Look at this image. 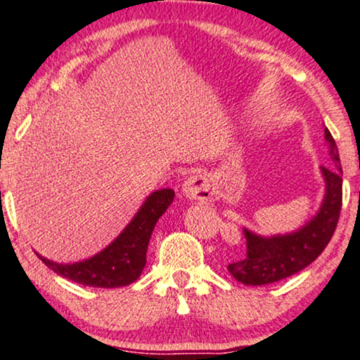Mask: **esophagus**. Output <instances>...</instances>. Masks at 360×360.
<instances>
[{
    "mask_svg": "<svg viewBox=\"0 0 360 360\" xmlns=\"http://www.w3.org/2000/svg\"><path fill=\"white\" fill-rule=\"evenodd\" d=\"M184 193L190 200L198 202H210L214 197L212 184H210L209 176L202 175V173H195L184 184Z\"/></svg>",
    "mask_w": 360,
    "mask_h": 360,
    "instance_id": "1",
    "label": "esophagus"
}]
</instances>
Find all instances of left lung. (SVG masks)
I'll return each instance as SVG.
<instances>
[{
  "mask_svg": "<svg viewBox=\"0 0 360 360\" xmlns=\"http://www.w3.org/2000/svg\"><path fill=\"white\" fill-rule=\"evenodd\" d=\"M325 139L330 145V156L335 168L322 167L327 193L320 212L293 234L259 238L244 229L248 256L227 266L238 281L252 286L280 281L314 263L330 243L342 210V170L335 139L327 128Z\"/></svg>",
  "mask_w": 360,
  "mask_h": 360,
  "instance_id": "1",
  "label": "left lung"
}]
</instances>
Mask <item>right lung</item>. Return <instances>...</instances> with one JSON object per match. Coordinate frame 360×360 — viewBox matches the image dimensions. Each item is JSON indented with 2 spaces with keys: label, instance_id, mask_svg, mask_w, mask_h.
Instances as JSON below:
<instances>
[{
  "label": "right lung",
  "instance_id": "add662e5",
  "mask_svg": "<svg viewBox=\"0 0 360 360\" xmlns=\"http://www.w3.org/2000/svg\"><path fill=\"white\" fill-rule=\"evenodd\" d=\"M175 197L172 188L151 193L128 224L120 238L109 244L104 251L86 261L74 264H57L38 255L52 271L79 285L97 288H120L136 281L146 264V249L155 224L170 207Z\"/></svg>",
  "mask_w": 360,
  "mask_h": 360
}]
</instances>
